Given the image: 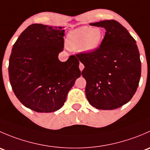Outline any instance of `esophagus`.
<instances>
[{
	"instance_id": "1",
	"label": "esophagus",
	"mask_w": 150,
	"mask_h": 150,
	"mask_svg": "<svg viewBox=\"0 0 150 150\" xmlns=\"http://www.w3.org/2000/svg\"><path fill=\"white\" fill-rule=\"evenodd\" d=\"M79 68H80V69H81V71H82L83 69V68H84V65H83V64H82V63H80Z\"/></svg>"
}]
</instances>
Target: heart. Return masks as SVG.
<instances>
[{
    "label": "heart",
    "mask_w": 150,
    "mask_h": 150,
    "mask_svg": "<svg viewBox=\"0 0 150 150\" xmlns=\"http://www.w3.org/2000/svg\"><path fill=\"white\" fill-rule=\"evenodd\" d=\"M103 37L101 29L83 26L69 32L66 42L71 49H81L83 52L91 53L99 48Z\"/></svg>",
    "instance_id": "heart-1"
}]
</instances>
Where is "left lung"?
I'll return each mask as SVG.
<instances>
[{"instance_id":"8db88e82","label":"left lung","mask_w":150,"mask_h":150,"mask_svg":"<svg viewBox=\"0 0 150 150\" xmlns=\"http://www.w3.org/2000/svg\"><path fill=\"white\" fill-rule=\"evenodd\" d=\"M106 33L100 46L91 53L77 54L84 64L88 102L98 110H115L129 102L141 77L140 55L136 40L115 20L91 23Z\"/></svg>"}]
</instances>
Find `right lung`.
Masks as SVG:
<instances>
[{
	"label": "right lung",
	"instance_id": "add662e5",
	"mask_svg": "<svg viewBox=\"0 0 150 150\" xmlns=\"http://www.w3.org/2000/svg\"><path fill=\"white\" fill-rule=\"evenodd\" d=\"M64 35L62 27L33 24L21 33L12 48L8 64L11 86L21 103L33 111L59 110L81 76L75 56L64 62L59 59Z\"/></svg>",
	"mask_w": 150,
	"mask_h": 150
}]
</instances>
